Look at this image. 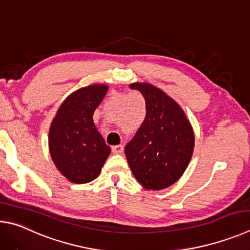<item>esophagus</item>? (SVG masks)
Instances as JSON below:
<instances>
[{
    "instance_id": "obj_1",
    "label": "esophagus",
    "mask_w": 250,
    "mask_h": 250,
    "mask_svg": "<svg viewBox=\"0 0 250 250\" xmlns=\"http://www.w3.org/2000/svg\"><path fill=\"white\" fill-rule=\"evenodd\" d=\"M123 150H124V147H123L122 145H117V146H113L112 147V151L114 152V154H122Z\"/></svg>"
}]
</instances>
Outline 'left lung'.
Instances as JSON below:
<instances>
[{"mask_svg": "<svg viewBox=\"0 0 250 250\" xmlns=\"http://www.w3.org/2000/svg\"><path fill=\"white\" fill-rule=\"evenodd\" d=\"M146 102V116L125 147L129 168L147 190H163L185 173L194 149V132L180 105L159 87L135 82Z\"/></svg>", "mask_w": 250, "mask_h": 250, "instance_id": "left-lung-1", "label": "left lung"}]
</instances>
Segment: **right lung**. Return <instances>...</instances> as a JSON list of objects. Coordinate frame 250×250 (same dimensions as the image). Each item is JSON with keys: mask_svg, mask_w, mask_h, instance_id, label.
<instances>
[{"mask_svg": "<svg viewBox=\"0 0 250 250\" xmlns=\"http://www.w3.org/2000/svg\"><path fill=\"white\" fill-rule=\"evenodd\" d=\"M108 90L106 84L81 87L65 98L49 128L51 159L62 176L78 185L99 177L111 148L96 129L93 113Z\"/></svg>", "mask_w": 250, "mask_h": 250, "instance_id": "add662e5", "label": "right lung"}]
</instances>
